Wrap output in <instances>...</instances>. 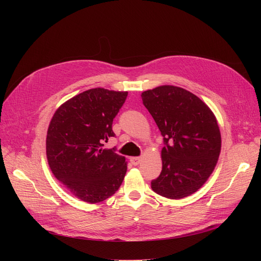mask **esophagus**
<instances>
[{
  "label": "esophagus",
  "mask_w": 261,
  "mask_h": 261,
  "mask_svg": "<svg viewBox=\"0 0 261 261\" xmlns=\"http://www.w3.org/2000/svg\"><path fill=\"white\" fill-rule=\"evenodd\" d=\"M129 160H130L133 165H138L140 163V161H141V159H140L139 156H132Z\"/></svg>",
  "instance_id": "1"
}]
</instances>
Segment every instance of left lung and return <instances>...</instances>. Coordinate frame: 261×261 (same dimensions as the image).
I'll use <instances>...</instances> for the list:
<instances>
[{
  "instance_id": "1",
  "label": "left lung",
  "mask_w": 261,
  "mask_h": 261,
  "mask_svg": "<svg viewBox=\"0 0 261 261\" xmlns=\"http://www.w3.org/2000/svg\"><path fill=\"white\" fill-rule=\"evenodd\" d=\"M163 136L162 171L152 191L169 199L191 196L206 183L221 152L217 118L202 100L180 87L164 85L141 93Z\"/></svg>"
}]
</instances>
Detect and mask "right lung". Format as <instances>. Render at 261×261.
<instances>
[{
    "label": "right lung",
    "mask_w": 261,
    "mask_h": 261,
    "mask_svg": "<svg viewBox=\"0 0 261 261\" xmlns=\"http://www.w3.org/2000/svg\"><path fill=\"white\" fill-rule=\"evenodd\" d=\"M127 91L86 90L55 111L46 134L49 167L78 199L98 203L117 192L127 171L125 156L103 143L114 137L113 118Z\"/></svg>",
    "instance_id": "add662e5"
}]
</instances>
